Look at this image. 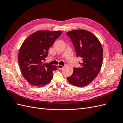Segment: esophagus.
Listing matches in <instances>:
<instances>
[{
  "mask_svg": "<svg viewBox=\"0 0 123 123\" xmlns=\"http://www.w3.org/2000/svg\"><path fill=\"white\" fill-rule=\"evenodd\" d=\"M57 67L58 69H62L63 68V66L61 65H57Z\"/></svg>",
  "mask_w": 123,
  "mask_h": 123,
  "instance_id": "34e87169",
  "label": "esophagus"
}]
</instances>
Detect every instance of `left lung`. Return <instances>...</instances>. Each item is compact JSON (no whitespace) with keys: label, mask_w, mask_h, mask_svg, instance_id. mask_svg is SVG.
I'll return each mask as SVG.
<instances>
[{"label":"left lung","mask_w":123,"mask_h":123,"mask_svg":"<svg viewBox=\"0 0 123 123\" xmlns=\"http://www.w3.org/2000/svg\"><path fill=\"white\" fill-rule=\"evenodd\" d=\"M66 34L71 38L77 57L81 58V67L74 68L68 81L78 87L89 85L98 74L103 64V49L97 37L85 30H74Z\"/></svg>","instance_id":"left-lung-1"}]
</instances>
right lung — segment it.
<instances>
[{
    "instance_id": "add662e5",
    "label": "right lung",
    "mask_w": 123,
    "mask_h": 123,
    "mask_svg": "<svg viewBox=\"0 0 123 123\" xmlns=\"http://www.w3.org/2000/svg\"><path fill=\"white\" fill-rule=\"evenodd\" d=\"M62 33L61 31H37L24 42L18 54L22 75L31 85L42 86L49 83L57 66L46 63L49 49Z\"/></svg>"
}]
</instances>
